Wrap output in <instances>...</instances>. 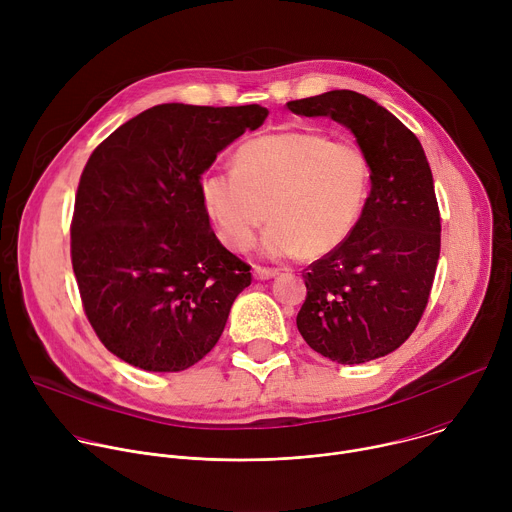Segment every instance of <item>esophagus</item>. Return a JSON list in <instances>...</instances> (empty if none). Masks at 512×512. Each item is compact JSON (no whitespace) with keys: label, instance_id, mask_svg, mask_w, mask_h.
Masks as SVG:
<instances>
[{"label":"esophagus","instance_id":"1","mask_svg":"<svg viewBox=\"0 0 512 512\" xmlns=\"http://www.w3.org/2000/svg\"><path fill=\"white\" fill-rule=\"evenodd\" d=\"M253 275H255V279H271V277L279 275V269H275V267L255 265V267H253Z\"/></svg>","mask_w":512,"mask_h":512}]
</instances>
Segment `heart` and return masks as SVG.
I'll use <instances>...</instances> for the list:
<instances>
[{"instance_id": "heart-1", "label": "heart", "mask_w": 512, "mask_h": 512, "mask_svg": "<svg viewBox=\"0 0 512 512\" xmlns=\"http://www.w3.org/2000/svg\"><path fill=\"white\" fill-rule=\"evenodd\" d=\"M371 194V164L350 141L279 131L245 141L233 172H210L200 196L221 241L247 249L271 218L261 247L271 257H320L354 233Z\"/></svg>"}]
</instances>
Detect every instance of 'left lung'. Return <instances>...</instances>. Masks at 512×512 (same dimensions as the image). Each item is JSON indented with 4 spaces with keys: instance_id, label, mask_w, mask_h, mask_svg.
Segmentation results:
<instances>
[{
    "instance_id": "obj_1",
    "label": "left lung",
    "mask_w": 512,
    "mask_h": 512,
    "mask_svg": "<svg viewBox=\"0 0 512 512\" xmlns=\"http://www.w3.org/2000/svg\"><path fill=\"white\" fill-rule=\"evenodd\" d=\"M287 109L348 127L371 164V194L354 233L304 273L298 330L334 362L381 358L419 324L440 259V208L425 152L393 113L354 91L289 101Z\"/></svg>"
}]
</instances>
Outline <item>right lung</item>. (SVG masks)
Listing matches in <instances>:
<instances>
[{"label": "right lung", "mask_w": 512, "mask_h": 512, "mask_svg": "<svg viewBox=\"0 0 512 512\" xmlns=\"http://www.w3.org/2000/svg\"><path fill=\"white\" fill-rule=\"evenodd\" d=\"M267 115L261 105L164 103L117 127L91 154L70 257L85 314L117 358L178 373L221 338L251 267L210 229L200 176Z\"/></svg>", "instance_id": "right-lung-1"}]
</instances>
